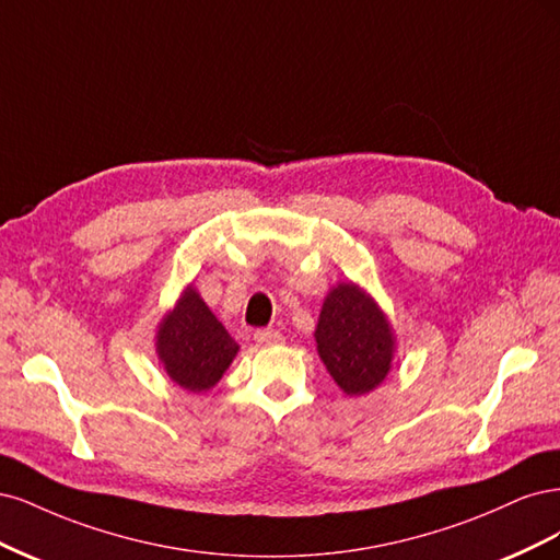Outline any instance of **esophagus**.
Masks as SVG:
<instances>
[{
	"label": "esophagus",
	"mask_w": 560,
	"mask_h": 560,
	"mask_svg": "<svg viewBox=\"0 0 560 560\" xmlns=\"http://www.w3.org/2000/svg\"><path fill=\"white\" fill-rule=\"evenodd\" d=\"M254 339L258 341V345H262V347H272V345H281L283 335H281L279 330L267 328V330H256V332H254Z\"/></svg>",
	"instance_id": "34e87169"
}]
</instances>
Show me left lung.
<instances>
[{
  "label": "left lung",
  "instance_id": "obj_1",
  "mask_svg": "<svg viewBox=\"0 0 560 560\" xmlns=\"http://www.w3.org/2000/svg\"><path fill=\"white\" fill-rule=\"evenodd\" d=\"M314 337L320 360L347 395L370 393L390 370L388 320L353 283L332 288L323 302Z\"/></svg>",
  "mask_w": 560,
  "mask_h": 560
}]
</instances>
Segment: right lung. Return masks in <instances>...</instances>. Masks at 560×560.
I'll return each mask as SVG.
<instances>
[{
    "label": "right lung",
    "instance_id": "add662e5",
    "mask_svg": "<svg viewBox=\"0 0 560 560\" xmlns=\"http://www.w3.org/2000/svg\"><path fill=\"white\" fill-rule=\"evenodd\" d=\"M237 351V341L228 335L223 323L209 312L192 288H188L174 312L160 323L158 355L172 382L186 390H209L223 376Z\"/></svg>",
    "mask_w": 560,
    "mask_h": 560
}]
</instances>
